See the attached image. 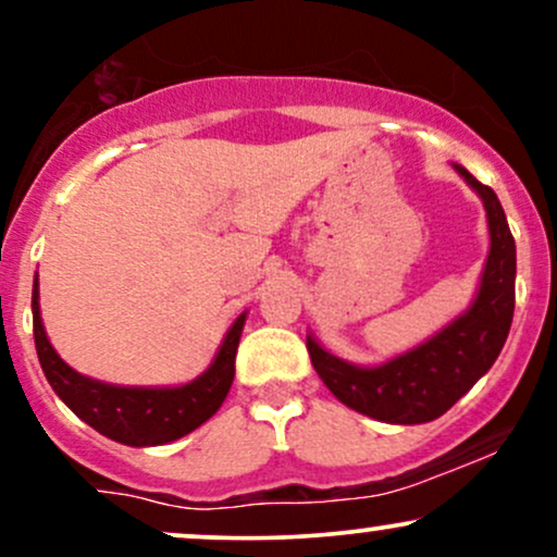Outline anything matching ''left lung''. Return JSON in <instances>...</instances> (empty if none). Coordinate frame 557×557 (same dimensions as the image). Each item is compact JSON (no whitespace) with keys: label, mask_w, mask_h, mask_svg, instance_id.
Instances as JSON below:
<instances>
[{"label":"left lung","mask_w":557,"mask_h":557,"mask_svg":"<svg viewBox=\"0 0 557 557\" xmlns=\"http://www.w3.org/2000/svg\"><path fill=\"white\" fill-rule=\"evenodd\" d=\"M482 198L490 227V253L476 296L461 317L417 348L376 367L337 359L306 335L311 363L337 400L387 424H426L443 417L500 356L516 306V243L500 198L461 164H453Z\"/></svg>","instance_id":"1"}]
</instances>
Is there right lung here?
<instances>
[{
    "mask_svg": "<svg viewBox=\"0 0 557 557\" xmlns=\"http://www.w3.org/2000/svg\"><path fill=\"white\" fill-rule=\"evenodd\" d=\"M30 309H34V341L38 363H41L44 376H47L54 393L88 426H94L96 432L114 440V443L131 447L175 443V440L194 432L196 426H201L203 421L212 419L220 411L222 400L227 398L230 385H233L235 354H238L240 332L248 314V311H243L230 324L214 361L196 380L177 387H125L75 372L73 367H67L60 359L41 322L38 274L34 280Z\"/></svg>",
    "mask_w": 557,
    "mask_h": 557,
    "instance_id": "add662e5",
    "label": "right lung"
}]
</instances>
